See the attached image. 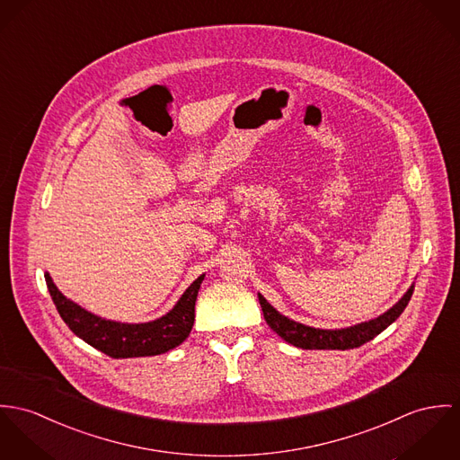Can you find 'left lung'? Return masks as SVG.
<instances>
[{
	"mask_svg": "<svg viewBox=\"0 0 460 460\" xmlns=\"http://www.w3.org/2000/svg\"><path fill=\"white\" fill-rule=\"evenodd\" d=\"M412 289L414 286L409 288L408 293L401 298L397 305L392 306L383 315L351 328H342V330H319V328H310L296 321H291L286 315L279 314L261 295H259V304L268 326L286 342L302 349H342L344 351V349L359 348L361 344L372 341L376 335L386 330L404 312V308L411 300Z\"/></svg>",
	"mask_w": 460,
	"mask_h": 460,
	"instance_id": "obj_1",
	"label": "left lung"
}]
</instances>
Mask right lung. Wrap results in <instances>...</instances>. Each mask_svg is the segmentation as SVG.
Here are the masks:
<instances>
[{
  "label": "right lung",
  "instance_id": "obj_1",
  "mask_svg": "<svg viewBox=\"0 0 460 460\" xmlns=\"http://www.w3.org/2000/svg\"><path fill=\"white\" fill-rule=\"evenodd\" d=\"M203 279L205 275L194 280L174 308L164 317L143 324H125L105 321L66 300L54 286L49 273H46L52 302L66 326L79 339L111 358L155 357L180 346L194 326L196 300Z\"/></svg>",
  "mask_w": 460,
  "mask_h": 460
}]
</instances>
